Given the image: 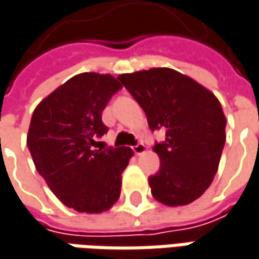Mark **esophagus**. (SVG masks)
<instances>
[{"mask_svg":"<svg viewBox=\"0 0 259 259\" xmlns=\"http://www.w3.org/2000/svg\"><path fill=\"white\" fill-rule=\"evenodd\" d=\"M132 149H133L135 155H142V153H145V150H146V146H145L143 143H138L136 146H133Z\"/></svg>","mask_w":259,"mask_h":259,"instance_id":"34e87169","label":"esophagus"}]
</instances>
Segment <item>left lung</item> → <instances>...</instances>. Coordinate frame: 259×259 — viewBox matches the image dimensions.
Masks as SVG:
<instances>
[{
    "label": "left lung",
    "instance_id": "8db88e82",
    "mask_svg": "<svg viewBox=\"0 0 259 259\" xmlns=\"http://www.w3.org/2000/svg\"><path fill=\"white\" fill-rule=\"evenodd\" d=\"M146 113L150 130H165L155 143L159 172L149 176L153 198L167 206L188 205L209 188L225 145L227 119L208 89L172 68L117 77Z\"/></svg>",
    "mask_w": 259,
    "mask_h": 259
}]
</instances>
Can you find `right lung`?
I'll list each match as a JSON object with an SVG mask.
<instances>
[{"mask_svg": "<svg viewBox=\"0 0 259 259\" xmlns=\"http://www.w3.org/2000/svg\"><path fill=\"white\" fill-rule=\"evenodd\" d=\"M121 84L110 74L81 73L56 89L32 113L27 146L38 174L68 208L110 209L120 196L130 147H99L102 113Z\"/></svg>", "mask_w": 259, "mask_h": 259, "instance_id": "1", "label": "right lung"}]
</instances>
